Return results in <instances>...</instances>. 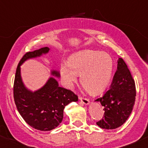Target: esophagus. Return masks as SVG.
Returning <instances> with one entry per match:
<instances>
[{
  "mask_svg": "<svg viewBox=\"0 0 148 148\" xmlns=\"http://www.w3.org/2000/svg\"><path fill=\"white\" fill-rule=\"evenodd\" d=\"M79 100L81 101V102H82L83 104H86V105H87V104H89V100L88 99H86V98L82 97H79Z\"/></svg>",
  "mask_w": 148,
  "mask_h": 148,
  "instance_id": "34e87169",
  "label": "esophagus"
}]
</instances>
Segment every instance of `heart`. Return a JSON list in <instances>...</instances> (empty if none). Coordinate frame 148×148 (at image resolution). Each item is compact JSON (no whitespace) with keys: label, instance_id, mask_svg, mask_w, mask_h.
<instances>
[{"label":"heart","instance_id":"obj_1","mask_svg":"<svg viewBox=\"0 0 148 148\" xmlns=\"http://www.w3.org/2000/svg\"><path fill=\"white\" fill-rule=\"evenodd\" d=\"M114 64L106 52L86 50L80 52L61 66V75L66 84L71 87L81 76L82 86L90 93L102 92L112 77Z\"/></svg>","mask_w":148,"mask_h":148}]
</instances>
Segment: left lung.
I'll return each mask as SVG.
<instances>
[{
	"instance_id": "left-lung-1",
	"label": "left lung",
	"mask_w": 148,
	"mask_h": 148,
	"mask_svg": "<svg viewBox=\"0 0 148 148\" xmlns=\"http://www.w3.org/2000/svg\"><path fill=\"white\" fill-rule=\"evenodd\" d=\"M135 96V81L125 62L119 58L110 89L95 100L101 103L104 111V117L97 125L107 130L116 129L123 125L132 112Z\"/></svg>"
}]
</instances>
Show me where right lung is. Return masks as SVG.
I'll return each instance as SVG.
<instances>
[{"instance_id":"add662e5","label":"right lung","mask_w":148,"mask_h":148,"mask_svg":"<svg viewBox=\"0 0 148 148\" xmlns=\"http://www.w3.org/2000/svg\"><path fill=\"white\" fill-rule=\"evenodd\" d=\"M49 48L44 47L27 52L22 57L16 69L13 85V97L17 110L25 122L41 131H49L62 122L64 110L71 102H77L78 97L71 90L61 87L53 77H50L44 86L35 92L28 90L21 76V65L28 59L47 53ZM51 75L60 77L57 71Z\"/></svg>"}]
</instances>
